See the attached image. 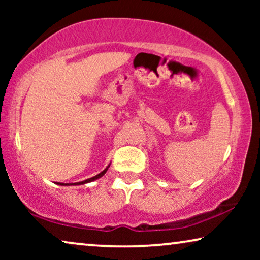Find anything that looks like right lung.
<instances>
[{
  "instance_id": "right-lung-1",
  "label": "right lung",
  "mask_w": 260,
  "mask_h": 260,
  "mask_svg": "<svg viewBox=\"0 0 260 260\" xmlns=\"http://www.w3.org/2000/svg\"><path fill=\"white\" fill-rule=\"evenodd\" d=\"M108 168H109V167H108ZM108 168H106L105 170H103V172H102L101 174H98V175H95V176H93V177H91V179H87V180L83 181V182H77V183H73V184H84V183L91 182V181H94V180H97V179H99V177H102L103 175H104V174L106 173V170H108ZM61 184H62V183H61Z\"/></svg>"
}]
</instances>
